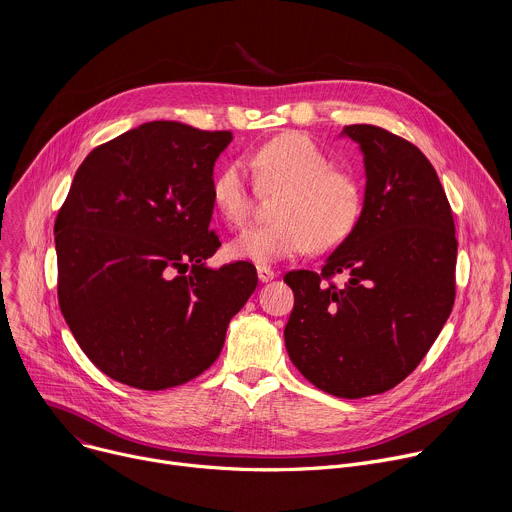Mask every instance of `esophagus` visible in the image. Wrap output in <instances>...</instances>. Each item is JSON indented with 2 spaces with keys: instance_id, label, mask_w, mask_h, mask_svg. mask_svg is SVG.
<instances>
[{
  "instance_id": "obj_1",
  "label": "esophagus",
  "mask_w": 512,
  "mask_h": 512,
  "mask_svg": "<svg viewBox=\"0 0 512 512\" xmlns=\"http://www.w3.org/2000/svg\"><path fill=\"white\" fill-rule=\"evenodd\" d=\"M257 275H259V281H263V283L275 279V271L271 267H265V265L257 267Z\"/></svg>"
}]
</instances>
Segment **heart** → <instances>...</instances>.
Wrapping results in <instances>:
<instances>
[{"instance_id":"b5f03b06","label":"heart","mask_w":512,"mask_h":512,"mask_svg":"<svg viewBox=\"0 0 512 512\" xmlns=\"http://www.w3.org/2000/svg\"><path fill=\"white\" fill-rule=\"evenodd\" d=\"M261 188H285L277 204L279 221L257 223L239 233L229 251L235 259L275 263L298 257L312 245L340 243L356 223L360 190L356 180L330 168L328 156L302 133H283L251 156ZM212 204L229 225H243L251 210L253 186L243 162H229L212 180Z\"/></svg>"}]
</instances>
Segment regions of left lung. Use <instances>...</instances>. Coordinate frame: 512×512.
I'll return each mask as SVG.
<instances>
[{"mask_svg": "<svg viewBox=\"0 0 512 512\" xmlns=\"http://www.w3.org/2000/svg\"><path fill=\"white\" fill-rule=\"evenodd\" d=\"M338 137L362 154V210L322 273L283 277L294 289L283 338L312 385L360 399L401 383L442 332L458 241L440 178L413 143L375 125H346ZM336 272L344 288L323 283Z\"/></svg>", "mask_w": 512, "mask_h": 512, "instance_id": "8db88e82", "label": "left lung"}]
</instances>
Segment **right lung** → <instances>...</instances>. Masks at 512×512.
Masks as SVG:
<instances>
[{"instance_id":"obj_1","label":"right lung","mask_w":512,"mask_h":512,"mask_svg":"<svg viewBox=\"0 0 512 512\" xmlns=\"http://www.w3.org/2000/svg\"><path fill=\"white\" fill-rule=\"evenodd\" d=\"M231 131L150 121L95 148L56 216L58 304L107 377L162 391L204 373L257 287L239 261L208 267L214 162Z\"/></svg>"}]
</instances>
